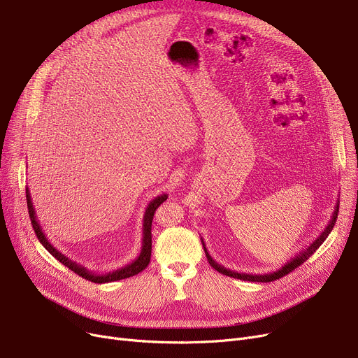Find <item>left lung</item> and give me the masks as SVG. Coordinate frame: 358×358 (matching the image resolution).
I'll list each match as a JSON object with an SVG mask.
<instances>
[{
    "label": "left lung",
    "mask_w": 358,
    "mask_h": 358,
    "mask_svg": "<svg viewBox=\"0 0 358 358\" xmlns=\"http://www.w3.org/2000/svg\"><path fill=\"white\" fill-rule=\"evenodd\" d=\"M338 209H339V200L336 201V205H335V210H334V213H332V220L329 221L328 227H326V228L322 231V234H320L312 244H310V245L306 248V250H303L300 255H297L294 259H291L289 262H287L282 268H279L278 271L271 272V273H263V275H256V273H255V275H252V273H240V272H236V271L227 269V268L221 266L220 263H216V262L212 259V256L209 255V252H208V248H206L203 240H201V244H203L205 253H206L208 262L210 263V266H212L215 271L222 273V275H227V276H231V278H237V279H243V281H250V282H271V281H276V279L288 275V273L292 272L295 268H299L300 265H303V263L317 250V248L320 247V244H322L326 238H328V236L331 234L332 228L335 227L336 217H338Z\"/></svg>",
    "instance_id": "obj_1"
}]
</instances>
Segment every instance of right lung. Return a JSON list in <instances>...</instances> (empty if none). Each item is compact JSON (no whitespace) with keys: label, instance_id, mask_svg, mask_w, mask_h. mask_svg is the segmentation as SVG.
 I'll return each mask as SVG.
<instances>
[{"label":"right lung","instance_id":"right-lung-1","mask_svg":"<svg viewBox=\"0 0 358 358\" xmlns=\"http://www.w3.org/2000/svg\"><path fill=\"white\" fill-rule=\"evenodd\" d=\"M168 199V194H161L155 197L150 203L146 208V212L143 215V238H142V250L141 255L137 256L136 260H133L129 265L122 266L120 269L111 271V272H105V273H96L92 272L89 269H86L85 266L79 265L77 262H73L71 259H69L66 255H63L61 252H58L57 248L48 241L46 236L43 234V231L39 225L38 217L35 215V208L32 203V197H30V192L26 187V200H27V209H29V216H30V222H32V227L35 229V234L38 237V240L41 241V244L48 250L57 260H59L63 263L64 266H67L69 269H71L74 273H77L79 276L87 279V281H92L95 284H105V282H114V281H120V279H126L130 276L137 275L138 272H142L150 262V253H152V221H153V213L157 210L164 201Z\"/></svg>","mask_w":358,"mask_h":358}]
</instances>
